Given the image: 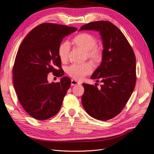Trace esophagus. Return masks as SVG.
Masks as SVG:
<instances>
[{"label": "esophagus", "mask_w": 154, "mask_h": 154, "mask_svg": "<svg viewBox=\"0 0 154 154\" xmlns=\"http://www.w3.org/2000/svg\"><path fill=\"white\" fill-rule=\"evenodd\" d=\"M80 84V83L78 82L76 80H71V85L74 86V85H79Z\"/></svg>", "instance_id": "34e87169"}]
</instances>
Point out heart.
<instances>
[{"label": "heart", "instance_id": "1", "mask_svg": "<svg viewBox=\"0 0 154 154\" xmlns=\"http://www.w3.org/2000/svg\"><path fill=\"white\" fill-rule=\"evenodd\" d=\"M73 43L76 47L85 52L86 57L93 62H99L102 59V51L97 47V40L94 36L87 32H83L76 35L73 38ZM70 51V44L64 42L60 45L58 55L62 62L67 60ZM93 67L91 63L83 64H72L67 69V72L72 78L81 80L87 74L92 72Z\"/></svg>", "mask_w": 154, "mask_h": 154}]
</instances>
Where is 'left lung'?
I'll list each match as a JSON object with an SVG mask.
<instances>
[{"label": "left lung", "instance_id": "8db88e82", "mask_svg": "<svg viewBox=\"0 0 154 154\" xmlns=\"http://www.w3.org/2000/svg\"><path fill=\"white\" fill-rule=\"evenodd\" d=\"M80 30L98 31L103 46L101 63L91 76L93 80H101L102 85L98 88L83 83L82 103L91 117L109 120L122 111L132 95L136 81V57L123 32L112 23L92 22Z\"/></svg>", "mask_w": 154, "mask_h": 154}]
</instances>
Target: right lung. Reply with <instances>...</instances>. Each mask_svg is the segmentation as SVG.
Wrapping results in <instances>:
<instances>
[{
  "label": "right lung",
  "mask_w": 154,
  "mask_h": 154,
  "mask_svg": "<svg viewBox=\"0 0 154 154\" xmlns=\"http://www.w3.org/2000/svg\"><path fill=\"white\" fill-rule=\"evenodd\" d=\"M76 30L44 23L32 29L18 48L13 68V86L23 108L36 119H48L60 109L71 80L64 76L60 82L49 83L48 74L64 75L58 48L64 37Z\"/></svg>",
  "instance_id": "1"
}]
</instances>
